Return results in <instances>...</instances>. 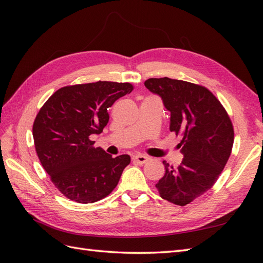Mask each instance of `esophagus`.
Wrapping results in <instances>:
<instances>
[{"instance_id": "34e87169", "label": "esophagus", "mask_w": 263, "mask_h": 263, "mask_svg": "<svg viewBox=\"0 0 263 263\" xmlns=\"http://www.w3.org/2000/svg\"><path fill=\"white\" fill-rule=\"evenodd\" d=\"M148 157H146V156H142V155H135L134 157H133V160H134V162H137V163H139V164H145L147 161H148Z\"/></svg>"}]
</instances>
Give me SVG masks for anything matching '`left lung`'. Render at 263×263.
<instances>
[{
	"label": "left lung",
	"instance_id": "left-lung-1",
	"mask_svg": "<svg viewBox=\"0 0 263 263\" xmlns=\"http://www.w3.org/2000/svg\"><path fill=\"white\" fill-rule=\"evenodd\" d=\"M145 86L170 112V130L181 135L183 160L178 168L163 161L165 173L156 187L165 201L184 206L217 181L232 154L234 128L226 109L206 87L170 78H151Z\"/></svg>",
	"mask_w": 263,
	"mask_h": 263
}]
</instances>
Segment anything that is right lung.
Masks as SVG:
<instances>
[{
  "label": "right lung",
  "mask_w": 263,
  "mask_h": 263,
  "mask_svg": "<svg viewBox=\"0 0 263 263\" xmlns=\"http://www.w3.org/2000/svg\"><path fill=\"white\" fill-rule=\"evenodd\" d=\"M134 89L130 83L98 81L63 86L39 109L33 137L42 165L60 192L77 203H94L116 187L130 163L94 148L93 135L108 123L107 108Z\"/></svg>",
  "instance_id": "obj_1"
}]
</instances>
